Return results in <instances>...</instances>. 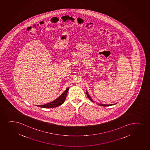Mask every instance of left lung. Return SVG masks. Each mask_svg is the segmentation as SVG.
<instances>
[{"mask_svg": "<svg viewBox=\"0 0 150 150\" xmlns=\"http://www.w3.org/2000/svg\"><path fill=\"white\" fill-rule=\"evenodd\" d=\"M86 94H87V96L88 98L91 101H92L93 100L92 99H91V97L89 96V95L88 94V93L87 91H86ZM115 104H110V105H106V104H99L100 106H112V105H114Z\"/></svg>", "mask_w": 150, "mask_h": 150, "instance_id": "left-lung-1", "label": "left lung"}]
</instances>
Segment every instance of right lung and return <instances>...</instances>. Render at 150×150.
I'll use <instances>...</instances> for the list:
<instances>
[{
    "mask_svg": "<svg viewBox=\"0 0 150 150\" xmlns=\"http://www.w3.org/2000/svg\"><path fill=\"white\" fill-rule=\"evenodd\" d=\"M69 88H68L65 91H64V93L62 94H61L60 96L55 100L53 102H51L50 103H47L46 104L43 105H39L38 106L39 107L43 108H52L54 107H57L59 106H60L62 104L64 103V101L65 100L68 91L69 90Z\"/></svg>",
    "mask_w": 150,
    "mask_h": 150,
    "instance_id": "right-lung-1",
    "label": "right lung"
}]
</instances>
